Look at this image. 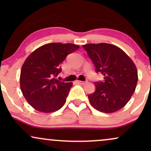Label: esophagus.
I'll return each mask as SVG.
<instances>
[{
  "label": "esophagus",
  "mask_w": 151,
  "mask_h": 151,
  "mask_svg": "<svg viewBox=\"0 0 151 151\" xmlns=\"http://www.w3.org/2000/svg\"><path fill=\"white\" fill-rule=\"evenodd\" d=\"M87 82L86 81H77V84H85Z\"/></svg>",
  "instance_id": "1"
}]
</instances>
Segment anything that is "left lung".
Listing matches in <instances>:
<instances>
[{
	"mask_svg": "<svg viewBox=\"0 0 151 151\" xmlns=\"http://www.w3.org/2000/svg\"><path fill=\"white\" fill-rule=\"evenodd\" d=\"M104 80L96 81L95 91L88 95L90 104L99 111L110 114L129 102L136 89L138 72L135 64L118 47L107 43L83 45Z\"/></svg>",
	"mask_w": 151,
	"mask_h": 151,
	"instance_id": "obj_1",
	"label": "left lung"
}]
</instances>
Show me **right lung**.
<instances>
[{"label":"right lung","mask_w":151,"mask_h":151,"mask_svg":"<svg viewBox=\"0 0 151 151\" xmlns=\"http://www.w3.org/2000/svg\"><path fill=\"white\" fill-rule=\"evenodd\" d=\"M79 48L71 43H49L40 47L26 59L20 71V89L35 110L51 113L65 104L72 83L56 77L62 72L60 64Z\"/></svg>","instance_id":"1"}]
</instances>
